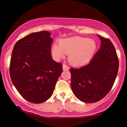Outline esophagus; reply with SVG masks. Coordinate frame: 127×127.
I'll list each match as a JSON object with an SVG mask.
<instances>
[{
	"instance_id": "obj_1",
	"label": "esophagus",
	"mask_w": 127,
	"mask_h": 127,
	"mask_svg": "<svg viewBox=\"0 0 127 127\" xmlns=\"http://www.w3.org/2000/svg\"><path fill=\"white\" fill-rule=\"evenodd\" d=\"M69 67L65 64H63V70H69Z\"/></svg>"
}]
</instances>
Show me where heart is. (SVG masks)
Masks as SVG:
<instances>
[{"mask_svg":"<svg viewBox=\"0 0 127 127\" xmlns=\"http://www.w3.org/2000/svg\"><path fill=\"white\" fill-rule=\"evenodd\" d=\"M51 46V53L56 60L69 55V61L74 66H82L89 62L94 57L96 43L94 40L81 37H72L59 41Z\"/></svg>","mask_w":127,"mask_h":127,"instance_id":"obj_1","label":"heart"}]
</instances>
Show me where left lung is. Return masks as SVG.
Segmentation results:
<instances>
[{
  "label": "left lung",
  "instance_id": "left-lung-1",
  "mask_svg": "<svg viewBox=\"0 0 127 127\" xmlns=\"http://www.w3.org/2000/svg\"><path fill=\"white\" fill-rule=\"evenodd\" d=\"M98 37L100 48L89 64L70 69L72 92L83 102H96L104 98L113 87L118 71V58L113 43Z\"/></svg>",
  "mask_w": 127,
  "mask_h": 127
}]
</instances>
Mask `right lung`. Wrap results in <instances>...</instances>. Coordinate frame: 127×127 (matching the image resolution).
<instances>
[{"instance_id":"add662e5","label":"right lung","mask_w":127,"mask_h":127,"mask_svg":"<svg viewBox=\"0 0 127 127\" xmlns=\"http://www.w3.org/2000/svg\"><path fill=\"white\" fill-rule=\"evenodd\" d=\"M53 39L48 31L34 32L20 39L13 48L9 72L20 94L30 102L46 101L53 93L62 64L53 60Z\"/></svg>"}]
</instances>
